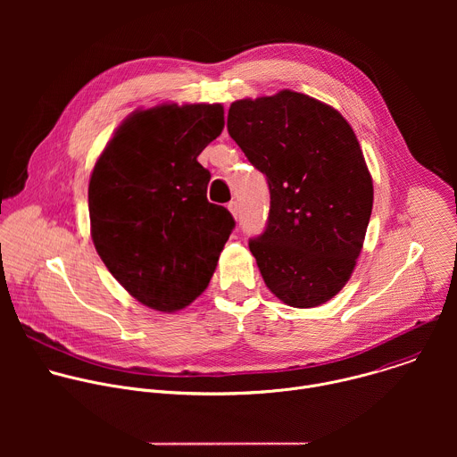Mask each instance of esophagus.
<instances>
[{"label":"esophagus","instance_id":"esophagus-1","mask_svg":"<svg viewBox=\"0 0 457 457\" xmlns=\"http://www.w3.org/2000/svg\"><path fill=\"white\" fill-rule=\"evenodd\" d=\"M228 210L231 212V215L235 217V219H238V213H240V208H238V203L237 201H231L229 204H228Z\"/></svg>","mask_w":457,"mask_h":457}]
</instances>
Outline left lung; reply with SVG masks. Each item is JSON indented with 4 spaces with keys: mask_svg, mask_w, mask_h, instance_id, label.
<instances>
[{
    "mask_svg": "<svg viewBox=\"0 0 457 457\" xmlns=\"http://www.w3.org/2000/svg\"><path fill=\"white\" fill-rule=\"evenodd\" d=\"M228 132L266 175L271 206L249 251L291 307L331 300L351 278L372 212V179L351 124L329 104L282 90L229 106Z\"/></svg>",
    "mask_w": 457,
    "mask_h": 457,
    "instance_id": "left-lung-1",
    "label": "left lung"
}]
</instances>
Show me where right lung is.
Returning a JSON list of instances; mask_svg holds the SVG:
<instances>
[{"label": "right lung", "instance_id": "1", "mask_svg": "<svg viewBox=\"0 0 457 457\" xmlns=\"http://www.w3.org/2000/svg\"><path fill=\"white\" fill-rule=\"evenodd\" d=\"M222 128V104L137 110L94 166V245L113 278L155 311L184 309L208 287L235 228L208 201L212 173L197 161Z\"/></svg>", "mask_w": 457, "mask_h": 457}]
</instances>
